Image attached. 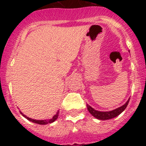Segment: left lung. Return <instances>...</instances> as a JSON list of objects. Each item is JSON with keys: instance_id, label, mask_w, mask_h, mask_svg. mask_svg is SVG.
I'll return each instance as SVG.
<instances>
[{"instance_id": "1", "label": "left lung", "mask_w": 146, "mask_h": 146, "mask_svg": "<svg viewBox=\"0 0 146 146\" xmlns=\"http://www.w3.org/2000/svg\"><path fill=\"white\" fill-rule=\"evenodd\" d=\"M129 99H128L126 103L123 105H122L118 108H116L114 110L110 111H99L97 110H95L93 108H92L91 106H89V104H87V109L89 111V113H91L92 115L94 117H96V119L101 120H110L113 117H117L119 114L122 113L123 111H124L126 108L127 107V104L129 103Z\"/></svg>"}]
</instances>
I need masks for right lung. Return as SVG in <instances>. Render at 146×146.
Listing matches in <instances>:
<instances>
[{"instance_id": "right-lung-1", "label": "right lung", "mask_w": 146, "mask_h": 146, "mask_svg": "<svg viewBox=\"0 0 146 146\" xmlns=\"http://www.w3.org/2000/svg\"><path fill=\"white\" fill-rule=\"evenodd\" d=\"M20 113H22V115L24 117H26L27 120H29V121L33 123H38V124L40 125H45V124H48V123H51L54 122L55 120H57V117H58V115H59V111H57V113L54 115L51 119H48V120H34V119H32V118H29L28 117H26V115H24L23 113H22L21 111H20Z\"/></svg>"}]
</instances>
